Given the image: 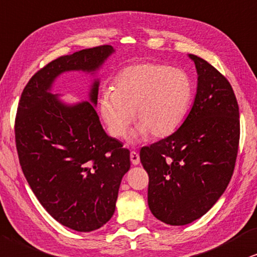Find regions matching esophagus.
Listing matches in <instances>:
<instances>
[{
  "label": "esophagus",
  "mask_w": 257,
  "mask_h": 257,
  "mask_svg": "<svg viewBox=\"0 0 257 257\" xmlns=\"http://www.w3.org/2000/svg\"><path fill=\"white\" fill-rule=\"evenodd\" d=\"M131 160H132L133 165H139L140 164V155H139L138 152L133 151L131 153Z\"/></svg>",
  "instance_id": "esophagus-1"
}]
</instances>
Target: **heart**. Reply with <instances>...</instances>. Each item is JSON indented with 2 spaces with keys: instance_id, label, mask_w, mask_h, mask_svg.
<instances>
[{
  "instance_id": "1",
  "label": "heart",
  "mask_w": 257,
  "mask_h": 257,
  "mask_svg": "<svg viewBox=\"0 0 257 257\" xmlns=\"http://www.w3.org/2000/svg\"><path fill=\"white\" fill-rule=\"evenodd\" d=\"M194 83L185 70L170 65L144 63L125 67L99 99V113L110 134L123 139L133 119L135 140L151 134L170 136L186 118L194 98Z\"/></svg>"
}]
</instances>
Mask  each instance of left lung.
Instances as JSON below:
<instances>
[{
  "label": "left lung",
  "mask_w": 257,
  "mask_h": 257,
  "mask_svg": "<svg viewBox=\"0 0 257 257\" xmlns=\"http://www.w3.org/2000/svg\"><path fill=\"white\" fill-rule=\"evenodd\" d=\"M188 57L198 73L192 109L178 131L140 152L149 177V209L170 225L192 223L215 205L238 152L239 111L231 85L206 60Z\"/></svg>",
  "instance_id": "left-lung-1"
}]
</instances>
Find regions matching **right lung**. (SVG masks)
Wrapping results in <instances>:
<instances>
[{"label":"right lung","instance_id":"1","mask_svg":"<svg viewBox=\"0 0 257 257\" xmlns=\"http://www.w3.org/2000/svg\"><path fill=\"white\" fill-rule=\"evenodd\" d=\"M113 52L103 45L51 61L29 79L15 118L19 160L32 191L57 222L80 232L99 229L112 217L131 152L100 124L98 79L90 102L66 104L50 91L61 73H95Z\"/></svg>","mask_w":257,"mask_h":257}]
</instances>
